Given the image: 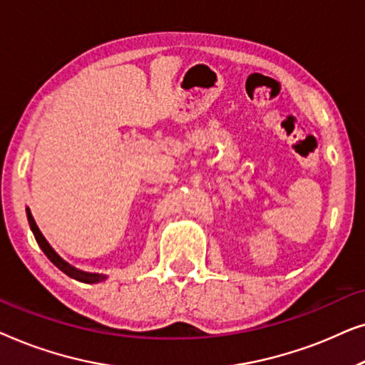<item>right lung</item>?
<instances>
[{"label":"right lung","mask_w":365,"mask_h":365,"mask_svg":"<svg viewBox=\"0 0 365 365\" xmlns=\"http://www.w3.org/2000/svg\"><path fill=\"white\" fill-rule=\"evenodd\" d=\"M28 221H29V227H31V231H33V234H34V239H36V242L39 244V247H41V251H43L44 254H46L48 259L54 264V266H56L58 269H61V271H63L64 274H68L69 277L78 279V281H81V282H98V281H103V279H104L103 274L81 271V269L73 267L71 264H68L66 261H63V259L59 257L58 254L53 251V247L49 246L46 239H44L41 231H39L38 226H36V222H34V219H33V216H31V212H29V209H28Z\"/></svg>","instance_id":"1"}]
</instances>
